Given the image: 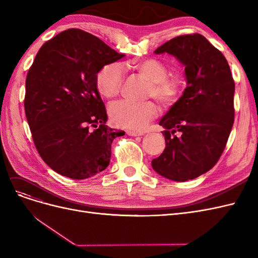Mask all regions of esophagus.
I'll use <instances>...</instances> for the list:
<instances>
[{
	"mask_svg": "<svg viewBox=\"0 0 258 258\" xmlns=\"http://www.w3.org/2000/svg\"><path fill=\"white\" fill-rule=\"evenodd\" d=\"M127 135L130 136V137H139V136H143L144 134H143V132H138V131H135V130H128Z\"/></svg>",
	"mask_w": 258,
	"mask_h": 258,
	"instance_id": "esophagus-1",
	"label": "esophagus"
}]
</instances>
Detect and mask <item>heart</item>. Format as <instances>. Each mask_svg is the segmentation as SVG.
I'll return each mask as SVG.
<instances>
[{
	"mask_svg": "<svg viewBox=\"0 0 258 258\" xmlns=\"http://www.w3.org/2000/svg\"><path fill=\"white\" fill-rule=\"evenodd\" d=\"M136 71L148 82L146 96L153 97L163 106L175 104L184 90V81L179 75H168V68L158 59H144L132 64ZM123 81L122 67L110 63L102 67L96 76V87L104 98L118 95ZM111 120L116 127L143 130L158 114V107L152 101L137 103L120 100L108 108Z\"/></svg>",
	"mask_w": 258,
	"mask_h": 258,
	"instance_id": "obj_1",
	"label": "heart"
}]
</instances>
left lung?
<instances>
[{"label": "left lung", "instance_id": "obj_1", "mask_svg": "<svg viewBox=\"0 0 258 258\" xmlns=\"http://www.w3.org/2000/svg\"><path fill=\"white\" fill-rule=\"evenodd\" d=\"M154 52L169 53L185 67L187 87L160 119L166 148L152 167L163 177L185 182L220 159L235 117V83L224 54L201 34L174 37Z\"/></svg>", "mask_w": 258, "mask_h": 258}]
</instances>
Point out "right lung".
Returning a JSON list of instances; mask_svg holds the SVG:
<instances>
[{
  "label": "right lung",
  "instance_id": "right-lung-1",
  "mask_svg": "<svg viewBox=\"0 0 258 258\" xmlns=\"http://www.w3.org/2000/svg\"><path fill=\"white\" fill-rule=\"evenodd\" d=\"M122 57L79 29L63 31L38 50L27 75L25 111L38 154L57 173L84 179L110 165L113 140L124 131L105 124L96 76Z\"/></svg>",
  "mask_w": 258,
  "mask_h": 258
}]
</instances>
